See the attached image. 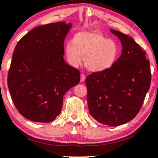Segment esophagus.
<instances>
[{
  "mask_svg": "<svg viewBox=\"0 0 158 158\" xmlns=\"http://www.w3.org/2000/svg\"><path fill=\"white\" fill-rule=\"evenodd\" d=\"M85 79V74H81V79H80V81H81V82H82V81H84Z\"/></svg>",
  "mask_w": 158,
  "mask_h": 158,
  "instance_id": "esophagus-1",
  "label": "esophagus"
}]
</instances>
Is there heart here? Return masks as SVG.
<instances>
[{
	"instance_id": "obj_1",
	"label": "heart",
	"mask_w": 158,
	"mask_h": 158,
	"mask_svg": "<svg viewBox=\"0 0 158 158\" xmlns=\"http://www.w3.org/2000/svg\"><path fill=\"white\" fill-rule=\"evenodd\" d=\"M67 60L77 67L84 58L85 68L93 73H102L113 67L119 56L120 49L116 41L98 32L80 31L74 35L73 42L65 47Z\"/></svg>"
}]
</instances>
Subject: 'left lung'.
<instances>
[{"instance_id":"left-lung-1","label":"left lung","mask_w":158,"mask_h":158,"mask_svg":"<svg viewBox=\"0 0 158 158\" xmlns=\"http://www.w3.org/2000/svg\"><path fill=\"white\" fill-rule=\"evenodd\" d=\"M121 42V56L112 68L85 79L88 106L93 118L103 125L118 126L139 113L151 81L146 52L132 37L111 29Z\"/></svg>"}]
</instances>
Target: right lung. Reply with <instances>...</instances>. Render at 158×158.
Returning a JSON list of instances; mask_svg holds the SVG:
<instances>
[{"instance_id": "add662e5", "label": "right lung", "mask_w": 158, "mask_h": 158, "mask_svg": "<svg viewBox=\"0 0 158 158\" xmlns=\"http://www.w3.org/2000/svg\"><path fill=\"white\" fill-rule=\"evenodd\" d=\"M65 21L37 26L16 46L7 85L19 112L30 121L49 123L60 113L63 95L80 81L77 69L63 58Z\"/></svg>"}]
</instances>
